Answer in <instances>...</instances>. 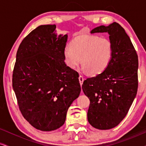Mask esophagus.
Segmentation results:
<instances>
[{
    "instance_id": "1",
    "label": "esophagus",
    "mask_w": 146,
    "mask_h": 146,
    "mask_svg": "<svg viewBox=\"0 0 146 146\" xmlns=\"http://www.w3.org/2000/svg\"><path fill=\"white\" fill-rule=\"evenodd\" d=\"M78 80H79L80 84H81V85L83 84V81H84V78H83V76H81V75H80L79 77H78Z\"/></svg>"
}]
</instances>
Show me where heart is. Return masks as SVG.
I'll return each mask as SVG.
<instances>
[{"label": "heart", "mask_w": 146, "mask_h": 146, "mask_svg": "<svg viewBox=\"0 0 146 146\" xmlns=\"http://www.w3.org/2000/svg\"><path fill=\"white\" fill-rule=\"evenodd\" d=\"M65 61L70 68L81 64L86 72L98 75L104 72L113 56V44L107 37L86 34L74 38L63 50Z\"/></svg>", "instance_id": "1"}]
</instances>
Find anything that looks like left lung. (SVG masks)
<instances>
[{
    "label": "left lung",
    "mask_w": 146,
    "mask_h": 146,
    "mask_svg": "<svg viewBox=\"0 0 146 146\" xmlns=\"http://www.w3.org/2000/svg\"><path fill=\"white\" fill-rule=\"evenodd\" d=\"M107 32L113 44L109 66L83 81L82 89L90 104L88 120L99 130H109L125 117L138 88V56L125 29L117 23L101 25L90 33Z\"/></svg>",
    "instance_id": "1"
}]
</instances>
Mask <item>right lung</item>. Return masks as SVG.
<instances>
[{"label":"right lung","mask_w":146,"mask_h":146,"mask_svg":"<svg viewBox=\"0 0 146 146\" xmlns=\"http://www.w3.org/2000/svg\"><path fill=\"white\" fill-rule=\"evenodd\" d=\"M67 40V34L56 33L55 25H40L22 40L16 53L13 89L21 114L37 130L61 127L81 92L77 72L64 61Z\"/></svg>","instance_id":"right-lung-1"}]
</instances>
